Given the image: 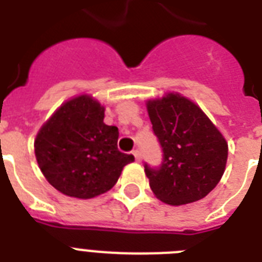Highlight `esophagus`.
I'll return each instance as SVG.
<instances>
[{
    "instance_id": "1",
    "label": "esophagus",
    "mask_w": 262,
    "mask_h": 262,
    "mask_svg": "<svg viewBox=\"0 0 262 262\" xmlns=\"http://www.w3.org/2000/svg\"><path fill=\"white\" fill-rule=\"evenodd\" d=\"M133 155H135V158L137 162H140V160H141V152H140L139 149H135V151H133Z\"/></svg>"
}]
</instances>
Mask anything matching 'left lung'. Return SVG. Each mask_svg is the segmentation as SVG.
<instances>
[{
	"instance_id": "1",
	"label": "left lung",
	"mask_w": 262,
	"mask_h": 262,
	"mask_svg": "<svg viewBox=\"0 0 262 262\" xmlns=\"http://www.w3.org/2000/svg\"><path fill=\"white\" fill-rule=\"evenodd\" d=\"M147 110L163 151L159 167L144 166L154 194L168 205L204 199L226 168L228 145L223 135L197 104L179 94L148 100Z\"/></svg>"
}]
</instances>
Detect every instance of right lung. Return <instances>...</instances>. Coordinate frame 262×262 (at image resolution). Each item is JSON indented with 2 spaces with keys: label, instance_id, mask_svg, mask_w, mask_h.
I'll list each match as a JSON object with an SVG mask.
<instances>
[{
  "label": "right lung",
  "instance_id": "right-lung-1",
  "mask_svg": "<svg viewBox=\"0 0 262 262\" xmlns=\"http://www.w3.org/2000/svg\"><path fill=\"white\" fill-rule=\"evenodd\" d=\"M104 107L80 95L51 115L35 139L39 168L51 186L76 199L106 193L135 156L118 151V127L103 122Z\"/></svg>",
  "mask_w": 262,
  "mask_h": 262
}]
</instances>
